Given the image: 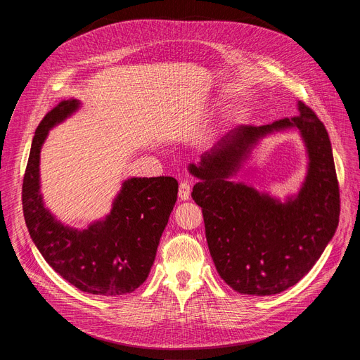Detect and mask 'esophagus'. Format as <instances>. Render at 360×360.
<instances>
[{
  "instance_id": "1",
  "label": "esophagus",
  "mask_w": 360,
  "mask_h": 360,
  "mask_svg": "<svg viewBox=\"0 0 360 360\" xmlns=\"http://www.w3.org/2000/svg\"><path fill=\"white\" fill-rule=\"evenodd\" d=\"M178 195H179V198H181L182 201L190 198V197H191V184L188 182V181H182V182L179 184Z\"/></svg>"
}]
</instances>
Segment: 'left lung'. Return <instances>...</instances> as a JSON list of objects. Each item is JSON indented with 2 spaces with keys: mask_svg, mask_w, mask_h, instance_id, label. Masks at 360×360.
Returning a JSON list of instances; mask_svg holds the SVG:
<instances>
[{
  "mask_svg": "<svg viewBox=\"0 0 360 360\" xmlns=\"http://www.w3.org/2000/svg\"><path fill=\"white\" fill-rule=\"evenodd\" d=\"M299 115L267 125H239L201 155L190 170L200 181L191 197L201 207L205 238L219 276L242 293L276 295L292 288L318 261L338 226L340 191L328 132L304 102ZM296 127L310 153L307 181L283 205L235 184L250 147L273 130Z\"/></svg>",
  "mask_w": 360,
  "mask_h": 360,
  "instance_id": "left-lung-1",
  "label": "left lung"
}]
</instances>
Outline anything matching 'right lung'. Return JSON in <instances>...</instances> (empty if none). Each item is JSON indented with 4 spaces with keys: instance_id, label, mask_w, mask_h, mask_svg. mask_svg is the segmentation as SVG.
Here are the masks:
<instances>
[{
    "instance_id": "add662e5",
    "label": "right lung",
    "mask_w": 360,
    "mask_h": 360,
    "mask_svg": "<svg viewBox=\"0 0 360 360\" xmlns=\"http://www.w3.org/2000/svg\"><path fill=\"white\" fill-rule=\"evenodd\" d=\"M79 108L53 106L36 128L23 178V214L30 238L49 266L77 289L99 296L134 292L153 266L160 236L178 195L172 176L131 178L105 220L75 231L55 220L39 193V155L49 128Z\"/></svg>"
}]
</instances>
